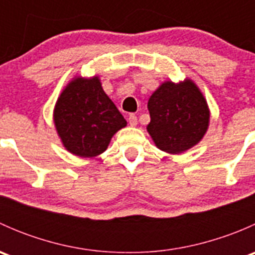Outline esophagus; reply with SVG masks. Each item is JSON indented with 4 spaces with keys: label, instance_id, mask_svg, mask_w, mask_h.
<instances>
[{
    "label": "esophagus",
    "instance_id": "34e87169",
    "mask_svg": "<svg viewBox=\"0 0 255 255\" xmlns=\"http://www.w3.org/2000/svg\"><path fill=\"white\" fill-rule=\"evenodd\" d=\"M128 123H129L132 127H135L138 125V120H137V116L135 115H129L128 116Z\"/></svg>",
    "mask_w": 255,
    "mask_h": 255
}]
</instances>
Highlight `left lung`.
Here are the masks:
<instances>
[{"label":"left lung","instance_id":"left-lung-1","mask_svg":"<svg viewBox=\"0 0 255 255\" xmlns=\"http://www.w3.org/2000/svg\"><path fill=\"white\" fill-rule=\"evenodd\" d=\"M146 126L156 148L168 154L189 150L202 140L210 126V109L194 80L161 82L148 100Z\"/></svg>","mask_w":255,"mask_h":255}]
</instances>
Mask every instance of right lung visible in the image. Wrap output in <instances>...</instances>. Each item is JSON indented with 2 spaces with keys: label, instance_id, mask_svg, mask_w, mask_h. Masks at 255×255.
Returning a JSON list of instances; mask_svg holds the SVG:
<instances>
[{
  "label": "right lung",
  "instance_id": "1",
  "mask_svg": "<svg viewBox=\"0 0 255 255\" xmlns=\"http://www.w3.org/2000/svg\"><path fill=\"white\" fill-rule=\"evenodd\" d=\"M53 122L64 148L80 158L104 153L113 135L127 126L97 75L74 76L66 84L54 106Z\"/></svg>",
  "mask_w": 255,
  "mask_h": 255
}]
</instances>
